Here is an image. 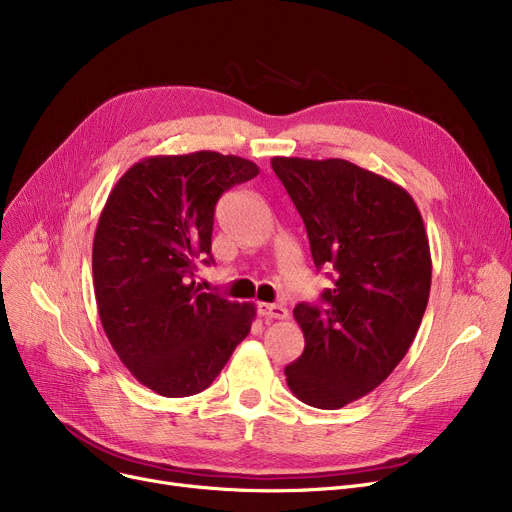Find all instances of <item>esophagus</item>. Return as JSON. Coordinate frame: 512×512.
<instances>
[{
    "mask_svg": "<svg viewBox=\"0 0 512 512\" xmlns=\"http://www.w3.org/2000/svg\"><path fill=\"white\" fill-rule=\"evenodd\" d=\"M257 311L263 319H286L288 309L282 305H272V303H259Z\"/></svg>",
    "mask_w": 512,
    "mask_h": 512,
    "instance_id": "1",
    "label": "esophagus"
}]
</instances>
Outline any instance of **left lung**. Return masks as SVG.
<instances>
[{
  "instance_id": "left-lung-1",
  "label": "left lung",
  "mask_w": 512,
  "mask_h": 512,
  "mask_svg": "<svg viewBox=\"0 0 512 512\" xmlns=\"http://www.w3.org/2000/svg\"><path fill=\"white\" fill-rule=\"evenodd\" d=\"M307 228L317 270H334L321 303H299L305 351L284 373L315 409H340L378 388L411 348L423 319L432 257L413 197L346 159L274 157Z\"/></svg>"
}]
</instances>
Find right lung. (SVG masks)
<instances>
[{
	"instance_id": "1",
	"label": "right lung",
	"mask_w": 512,
	"mask_h": 512,
	"mask_svg": "<svg viewBox=\"0 0 512 512\" xmlns=\"http://www.w3.org/2000/svg\"><path fill=\"white\" fill-rule=\"evenodd\" d=\"M259 174L249 159L197 151L147 157L116 182L93 240L101 326L143 386L180 398L211 386L247 338L253 303L195 288L213 263L215 203Z\"/></svg>"
}]
</instances>
